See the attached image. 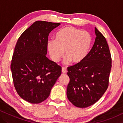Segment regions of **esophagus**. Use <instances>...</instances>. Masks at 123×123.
Returning a JSON list of instances; mask_svg holds the SVG:
<instances>
[{
  "label": "esophagus",
  "mask_w": 123,
  "mask_h": 123,
  "mask_svg": "<svg viewBox=\"0 0 123 123\" xmlns=\"http://www.w3.org/2000/svg\"><path fill=\"white\" fill-rule=\"evenodd\" d=\"M66 72H67V70H66L65 68H62V73L63 74H65Z\"/></svg>",
  "instance_id": "1"
}]
</instances>
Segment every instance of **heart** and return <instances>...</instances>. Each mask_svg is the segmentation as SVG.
I'll return each instance as SVG.
<instances>
[{
    "instance_id": "heart-1",
    "label": "heart",
    "mask_w": 123,
    "mask_h": 123,
    "mask_svg": "<svg viewBox=\"0 0 123 123\" xmlns=\"http://www.w3.org/2000/svg\"><path fill=\"white\" fill-rule=\"evenodd\" d=\"M92 45V37L88 32L67 26L60 29L54 36V40L47 43V48L51 60L60 61L65 53L64 63L79 65L88 56Z\"/></svg>"
}]
</instances>
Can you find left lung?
I'll return each mask as SVG.
<instances>
[{
  "mask_svg": "<svg viewBox=\"0 0 123 123\" xmlns=\"http://www.w3.org/2000/svg\"><path fill=\"white\" fill-rule=\"evenodd\" d=\"M96 38L86 60L68 68L67 97L73 105L87 108L102 97L109 86L111 58L105 37L95 28Z\"/></svg>",
  "mask_w": 123,
  "mask_h": 123,
  "instance_id": "1",
  "label": "left lung"
}]
</instances>
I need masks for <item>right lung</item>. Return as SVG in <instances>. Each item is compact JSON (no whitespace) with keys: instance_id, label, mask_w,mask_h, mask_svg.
<instances>
[{"instance_id":"add662e5","label":"right lung","mask_w":123,"mask_h":123,"mask_svg":"<svg viewBox=\"0 0 123 123\" xmlns=\"http://www.w3.org/2000/svg\"><path fill=\"white\" fill-rule=\"evenodd\" d=\"M60 24L36 21L15 45L11 63L14 85L19 97L31 104L46 100L61 74V67L46 55L49 33Z\"/></svg>"}]
</instances>
